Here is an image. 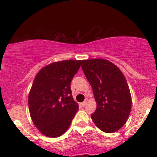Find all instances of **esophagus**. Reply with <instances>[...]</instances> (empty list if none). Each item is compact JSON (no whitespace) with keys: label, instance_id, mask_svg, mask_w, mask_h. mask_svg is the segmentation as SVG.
<instances>
[{"label":"esophagus","instance_id":"esophagus-1","mask_svg":"<svg viewBox=\"0 0 157 157\" xmlns=\"http://www.w3.org/2000/svg\"><path fill=\"white\" fill-rule=\"evenodd\" d=\"M87 102H88V99H87V98L85 99L84 101L82 102V106H86V105H87Z\"/></svg>","mask_w":157,"mask_h":157}]
</instances>
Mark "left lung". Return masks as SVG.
Returning a JSON list of instances; mask_svg holds the SVG:
<instances>
[{"label": "left lung", "mask_w": 157, "mask_h": 157, "mask_svg": "<svg viewBox=\"0 0 157 157\" xmlns=\"http://www.w3.org/2000/svg\"><path fill=\"white\" fill-rule=\"evenodd\" d=\"M81 67L93 89L97 109L93 122L105 133L118 131L125 124L131 109L128 85L117 66L104 59L82 60Z\"/></svg>", "instance_id": "1"}]
</instances>
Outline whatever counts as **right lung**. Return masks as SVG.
I'll return each mask as SVG.
<instances>
[{"instance_id":"1","label":"right lung","mask_w":157,"mask_h":157,"mask_svg":"<svg viewBox=\"0 0 157 157\" xmlns=\"http://www.w3.org/2000/svg\"><path fill=\"white\" fill-rule=\"evenodd\" d=\"M81 60H63L43 68L36 75L29 94L30 116L37 129L48 137H58L71 125L78 111L71 82Z\"/></svg>"}]
</instances>
